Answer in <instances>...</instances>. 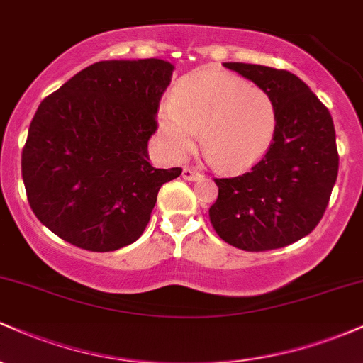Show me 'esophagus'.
I'll return each instance as SVG.
<instances>
[{"mask_svg":"<svg viewBox=\"0 0 363 363\" xmlns=\"http://www.w3.org/2000/svg\"><path fill=\"white\" fill-rule=\"evenodd\" d=\"M182 177H184L186 181H199V179H203L201 174H199L198 170H194V169H184V170H182Z\"/></svg>","mask_w":363,"mask_h":363,"instance_id":"esophagus-1","label":"esophagus"}]
</instances>
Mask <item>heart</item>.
I'll list each match as a JSON object with an SVG mask.
<instances>
[{
	"label": "heart",
	"mask_w": 363,
	"mask_h": 363,
	"mask_svg": "<svg viewBox=\"0 0 363 363\" xmlns=\"http://www.w3.org/2000/svg\"><path fill=\"white\" fill-rule=\"evenodd\" d=\"M278 114L272 95L227 72L199 69L179 82L158 109V129L172 157H184L199 138L206 157L227 172L254 167L272 147Z\"/></svg>",
	"instance_id": "heart-1"
}]
</instances>
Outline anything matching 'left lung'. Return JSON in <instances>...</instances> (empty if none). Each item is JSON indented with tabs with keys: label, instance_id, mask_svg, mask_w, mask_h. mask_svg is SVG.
<instances>
[{
	"label": "left lung",
	"instance_id": "left-lung-1",
	"mask_svg": "<svg viewBox=\"0 0 363 363\" xmlns=\"http://www.w3.org/2000/svg\"><path fill=\"white\" fill-rule=\"evenodd\" d=\"M223 66L272 95L278 124L268 153L251 172L215 179L211 225L242 251L285 247L311 234L328 206L340 162L333 118L294 73L247 62Z\"/></svg>",
	"mask_w": 363,
	"mask_h": 363
}]
</instances>
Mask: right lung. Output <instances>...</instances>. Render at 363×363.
<instances>
[{
  "instance_id": "right-lung-1",
  "label": "right lung",
  "mask_w": 363,
  "mask_h": 363,
  "mask_svg": "<svg viewBox=\"0 0 363 363\" xmlns=\"http://www.w3.org/2000/svg\"><path fill=\"white\" fill-rule=\"evenodd\" d=\"M174 65L94 62L40 102L22 152L27 198L66 242L109 252L140 239L162 184L182 169H155L148 140Z\"/></svg>"
}]
</instances>
